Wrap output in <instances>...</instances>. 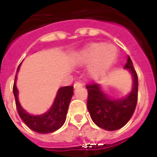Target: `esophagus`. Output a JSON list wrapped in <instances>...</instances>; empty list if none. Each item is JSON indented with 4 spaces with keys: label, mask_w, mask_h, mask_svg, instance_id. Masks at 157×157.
Segmentation results:
<instances>
[{
    "label": "esophagus",
    "mask_w": 157,
    "mask_h": 157,
    "mask_svg": "<svg viewBox=\"0 0 157 157\" xmlns=\"http://www.w3.org/2000/svg\"><path fill=\"white\" fill-rule=\"evenodd\" d=\"M82 86H83V84L82 83H81V82H75V84H74V88H78V87H82Z\"/></svg>",
    "instance_id": "esophagus-1"
}]
</instances>
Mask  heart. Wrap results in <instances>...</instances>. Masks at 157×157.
<instances>
[{"label": "heart", "mask_w": 157, "mask_h": 157, "mask_svg": "<svg viewBox=\"0 0 157 157\" xmlns=\"http://www.w3.org/2000/svg\"><path fill=\"white\" fill-rule=\"evenodd\" d=\"M118 49L105 43H92L80 49L73 58V64L86 66V74L92 80H101L109 74L118 59Z\"/></svg>", "instance_id": "1"}]
</instances>
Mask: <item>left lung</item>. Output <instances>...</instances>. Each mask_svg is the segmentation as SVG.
Returning a JSON list of instances; mask_svg holds the SVG:
<instances>
[{"label":"left lung","instance_id":"left-lung-1","mask_svg":"<svg viewBox=\"0 0 157 157\" xmlns=\"http://www.w3.org/2000/svg\"><path fill=\"white\" fill-rule=\"evenodd\" d=\"M124 68L132 76L133 84L130 92L124 98H113L107 95L102 86H86L88 90L87 109L92 121L100 128L113 131L124 127L131 118L138 99V76L131 59L128 55Z\"/></svg>","mask_w":157,"mask_h":157}]
</instances>
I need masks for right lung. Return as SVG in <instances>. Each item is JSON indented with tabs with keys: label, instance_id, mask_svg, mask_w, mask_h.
<instances>
[{
	"label": "right lung",
	"instance_id": "obj_1",
	"mask_svg": "<svg viewBox=\"0 0 157 157\" xmlns=\"http://www.w3.org/2000/svg\"><path fill=\"white\" fill-rule=\"evenodd\" d=\"M22 64V63H21ZM21 64L17 68L15 76V82L13 85V93L15 97L16 105L17 112L29 128L39 134H48L58 130L65 124L66 119V114L68 110L70 102L73 96V86H62L59 88L56 93L53 104L47 112L42 114H31L27 112L20 104L18 100V89L17 87V72L21 66Z\"/></svg>",
	"mask_w": 157,
	"mask_h": 157
}]
</instances>
